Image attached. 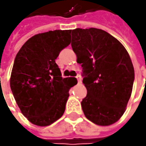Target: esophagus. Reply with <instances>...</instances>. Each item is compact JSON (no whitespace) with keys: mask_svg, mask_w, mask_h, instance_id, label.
Returning <instances> with one entry per match:
<instances>
[{"mask_svg":"<svg viewBox=\"0 0 146 146\" xmlns=\"http://www.w3.org/2000/svg\"><path fill=\"white\" fill-rule=\"evenodd\" d=\"M76 79H77V80H78V83L79 84H80L82 82V78H81V76H80V75H78V76H76Z\"/></svg>","mask_w":146,"mask_h":146,"instance_id":"34e87169","label":"esophagus"}]
</instances>
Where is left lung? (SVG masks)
<instances>
[{"label": "left lung", "instance_id": "1", "mask_svg": "<svg viewBox=\"0 0 146 146\" xmlns=\"http://www.w3.org/2000/svg\"><path fill=\"white\" fill-rule=\"evenodd\" d=\"M71 47L87 88L81 102L84 114L98 125L114 123L132 93L135 74L129 54L117 39L98 28L72 30Z\"/></svg>", "mask_w": 146, "mask_h": 146}]
</instances>
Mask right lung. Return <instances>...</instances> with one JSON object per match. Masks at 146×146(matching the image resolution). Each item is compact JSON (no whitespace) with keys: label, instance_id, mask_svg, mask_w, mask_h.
<instances>
[{"label":"right lung","instance_id":"obj_1","mask_svg":"<svg viewBox=\"0 0 146 146\" xmlns=\"http://www.w3.org/2000/svg\"><path fill=\"white\" fill-rule=\"evenodd\" d=\"M71 30L37 34L22 46L14 59L10 88L21 112L37 126H48L65 111L75 78H62L55 59L70 44Z\"/></svg>","mask_w":146,"mask_h":146}]
</instances>
